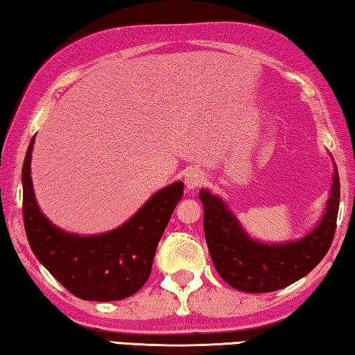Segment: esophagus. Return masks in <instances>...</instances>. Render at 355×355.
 <instances>
[{"label": "esophagus", "instance_id": "1", "mask_svg": "<svg viewBox=\"0 0 355 355\" xmlns=\"http://www.w3.org/2000/svg\"><path fill=\"white\" fill-rule=\"evenodd\" d=\"M203 180H205V177H203V173L200 171L191 169L188 173H186L184 184L188 189H196L203 183Z\"/></svg>", "mask_w": 355, "mask_h": 355}]
</instances>
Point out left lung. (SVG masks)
<instances>
[{
  "mask_svg": "<svg viewBox=\"0 0 355 355\" xmlns=\"http://www.w3.org/2000/svg\"><path fill=\"white\" fill-rule=\"evenodd\" d=\"M203 230L216 271L228 285L244 293L282 290L302 279L326 257L336 230L340 177L335 171L326 214L310 235L282 245L258 244L245 235L225 203L200 191Z\"/></svg>",
  "mask_w": 355,
  "mask_h": 355,
  "instance_id": "1",
  "label": "left lung"
}]
</instances>
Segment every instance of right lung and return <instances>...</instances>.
Wrapping results in <instances>:
<instances>
[{
    "label": "right lung",
    "mask_w": 355,
    "mask_h": 355,
    "mask_svg": "<svg viewBox=\"0 0 355 355\" xmlns=\"http://www.w3.org/2000/svg\"><path fill=\"white\" fill-rule=\"evenodd\" d=\"M29 142L23 163V222L34 255L59 284L83 300H120L133 296L152 272L156 248L183 196L177 182L150 199L122 227L98 236L59 230L40 213L31 182Z\"/></svg>",
    "instance_id": "add662e5"
}]
</instances>
